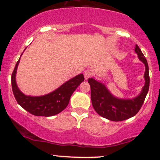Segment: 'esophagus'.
Listing matches in <instances>:
<instances>
[{
	"label": "esophagus",
	"mask_w": 160,
	"mask_h": 160,
	"mask_svg": "<svg viewBox=\"0 0 160 160\" xmlns=\"http://www.w3.org/2000/svg\"><path fill=\"white\" fill-rule=\"evenodd\" d=\"M84 78H85V80H88L90 77L92 76V71L90 70H86L85 71H84Z\"/></svg>",
	"instance_id": "34e87169"
}]
</instances>
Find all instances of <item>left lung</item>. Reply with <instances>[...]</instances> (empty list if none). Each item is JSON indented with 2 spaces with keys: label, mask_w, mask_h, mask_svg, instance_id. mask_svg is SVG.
<instances>
[{
  "label": "left lung",
  "mask_w": 160,
  "mask_h": 160,
  "mask_svg": "<svg viewBox=\"0 0 160 160\" xmlns=\"http://www.w3.org/2000/svg\"><path fill=\"white\" fill-rule=\"evenodd\" d=\"M139 59L145 65V84L141 93L132 99H120L110 92L105 86L95 79L89 78L88 82L91 87V100L95 111L99 115L111 121H122L137 114L144 104L149 90L150 76L148 64L138 46L135 48Z\"/></svg>",
  "instance_id": "left-lung-1"
}]
</instances>
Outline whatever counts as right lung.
I'll return each instance as SVG.
<instances>
[{"instance_id":"obj_1","label":"right lung","mask_w":160,"mask_h":160,"mask_svg":"<svg viewBox=\"0 0 160 160\" xmlns=\"http://www.w3.org/2000/svg\"><path fill=\"white\" fill-rule=\"evenodd\" d=\"M20 58L16 64L11 77L12 89L18 104L25 111L34 116L51 117L59 113L65 109L69 103L71 95L84 80L83 74H80L68 80L58 89L42 96H29L24 95L16 85V74Z\"/></svg>"}]
</instances>
